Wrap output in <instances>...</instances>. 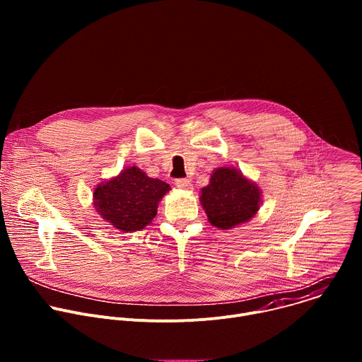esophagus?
<instances>
[{
	"mask_svg": "<svg viewBox=\"0 0 362 362\" xmlns=\"http://www.w3.org/2000/svg\"><path fill=\"white\" fill-rule=\"evenodd\" d=\"M175 185L179 187V189H183V190H192L193 186H192V182L189 179H177L175 182Z\"/></svg>",
	"mask_w": 362,
	"mask_h": 362,
	"instance_id": "34e87169",
	"label": "esophagus"
}]
</instances>
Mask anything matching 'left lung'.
Here are the masks:
<instances>
[{"instance_id":"left-lung-1","label":"left lung","mask_w":362,"mask_h":362,"mask_svg":"<svg viewBox=\"0 0 362 362\" xmlns=\"http://www.w3.org/2000/svg\"><path fill=\"white\" fill-rule=\"evenodd\" d=\"M261 189L238 169L218 168L200 192V203L211 225L232 229L250 221L261 206Z\"/></svg>"}]
</instances>
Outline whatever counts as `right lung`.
Wrapping results in <instances>:
<instances>
[{"mask_svg":"<svg viewBox=\"0 0 362 362\" xmlns=\"http://www.w3.org/2000/svg\"><path fill=\"white\" fill-rule=\"evenodd\" d=\"M170 186L151 179L136 166L100 183L93 193L97 214L122 232H136L151 223L160 199Z\"/></svg>","mask_w":362,"mask_h":362,"instance_id":"1","label":"right lung"}]
</instances>
